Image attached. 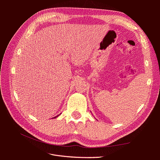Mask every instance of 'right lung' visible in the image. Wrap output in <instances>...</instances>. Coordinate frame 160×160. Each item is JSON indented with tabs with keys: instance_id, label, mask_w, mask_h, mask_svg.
Segmentation results:
<instances>
[{
	"instance_id": "1",
	"label": "right lung",
	"mask_w": 160,
	"mask_h": 160,
	"mask_svg": "<svg viewBox=\"0 0 160 160\" xmlns=\"http://www.w3.org/2000/svg\"><path fill=\"white\" fill-rule=\"evenodd\" d=\"M59 115H58L57 116H56V117H55V118H57V117H58V116H59Z\"/></svg>"
}]
</instances>
